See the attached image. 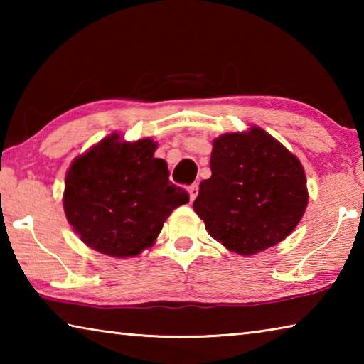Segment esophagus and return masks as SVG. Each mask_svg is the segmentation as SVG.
<instances>
[{
    "instance_id": "34e87169",
    "label": "esophagus",
    "mask_w": 364,
    "mask_h": 364,
    "mask_svg": "<svg viewBox=\"0 0 364 364\" xmlns=\"http://www.w3.org/2000/svg\"><path fill=\"white\" fill-rule=\"evenodd\" d=\"M188 193H189V199H191V202H193L196 197H197V194H199V186H197V184L194 183V184H191V186L188 188Z\"/></svg>"
}]
</instances>
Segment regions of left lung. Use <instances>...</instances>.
Segmentation results:
<instances>
[{"mask_svg": "<svg viewBox=\"0 0 364 364\" xmlns=\"http://www.w3.org/2000/svg\"><path fill=\"white\" fill-rule=\"evenodd\" d=\"M210 170L193 207L226 249L245 257L258 254L284 241L304 217V167L262 128L213 139Z\"/></svg>", "mask_w": 364, "mask_h": 364, "instance_id": "obj_1", "label": "left lung"}]
</instances>
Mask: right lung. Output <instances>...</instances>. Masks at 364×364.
<instances>
[{"label":"right lung","instance_id":"obj_1","mask_svg":"<svg viewBox=\"0 0 364 364\" xmlns=\"http://www.w3.org/2000/svg\"><path fill=\"white\" fill-rule=\"evenodd\" d=\"M151 138L133 143L110 134L73 160L65 175L64 212L80 239L101 254L136 257L156 242L165 220L188 204L154 157Z\"/></svg>","mask_w":364,"mask_h":364}]
</instances>
